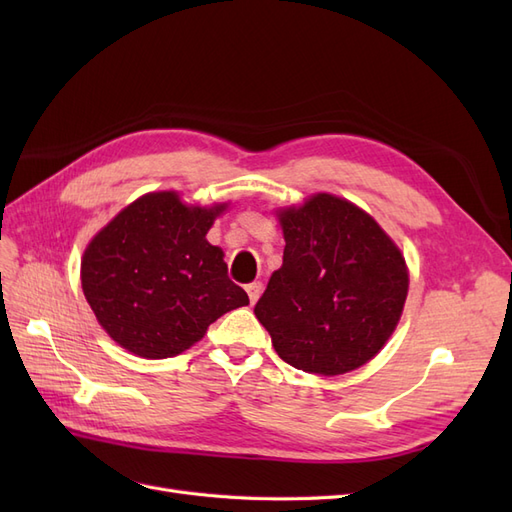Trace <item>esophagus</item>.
Segmentation results:
<instances>
[{
	"label": "esophagus",
	"mask_w": 512,
	"mask_h": 512,
	"mask_svg": "<svg viewBox=\"0 0 512 512\" xmlns=\"http://www.w3.org/2000/svg\"><path fill=\"white\" fill-rule=\"evenodd\" d=\"M245 290H247V297H250V303H256L258 297H260V292H262V284L260 282H252V284L245 286Z\"/></svg>",
	"instance_id": "obj_1"
}]
</instances>
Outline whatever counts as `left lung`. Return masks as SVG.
<instances>
[{
  "mask_svg": "<svg viewBox=\"0 0 512 512\" xmlns=\"http://www.w3.org/2000/svg\"><path fill=\"white\" fill-rule=\"evenodd\" d=\"M280 224L284 262L254 307L275 352L320 376L365 365L404 309V256L371 215L331 194L280 211Z\"/></svg>",
  "mask_w": 512,
  "mask_h": 512,
  "instance_id": "obj_1",
  "label": "left lung"
}]
</instances>
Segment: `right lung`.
<instances>
[{
	"label": "right lung",
	"instance_id": "right-lung-1",
	"mask_svg": "<svg viewBox=\"0 0 512 512\" xmlns=\"http://www.w3.org/2000/svg\"><path fill=\"white\" fill-rule=\"evenodd\" d=\"M226 205L188 207L175 192L134 200L89 243L85 299L119 346L166 359L196 344L209 324L250 303L228 277L207 230Z\"/></svg>",
	"mask_w": 512,
	"mask_h": 512
}]
</instances>
